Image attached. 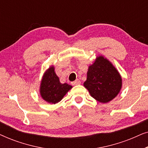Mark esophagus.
<instances>
[{
  "label": "esophagus",
  "mask_w": 148,
  "mask_h": 148,
  "mask_svg": "<svg viewBox=\"0 0 148 148\" xmlns=\"http://www.w3.org/2000/svg\"><path fill=\"white\" fill-rule=\"evenodd\" d=\"M81 84V82L79 79H76L75 82H71V84L73 86H76V85H79Z\"/></svg>",
  "instance_id": "esophagus-1"
}]
</instances>
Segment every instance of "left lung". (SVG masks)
Returning <instances> with one entry per match:
<instances>
[{
  "instance_id": "8db88e82",
  "label": "left lung",
  "mask_w": 148,
  "mask_h": 148,
  "mask_svg": "<svg viewBox=\"0 0 148 148\" xmlns=\"http://www.w3.org/2000/svg\"><path fill=\"white\" fill-rule=\"evenodd\" d=\"M84 86L98 102L107 103L116 97L122 87V79L112 63L102 56L89 66Z\"/></svg>"
}]
</instances>
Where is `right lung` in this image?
<instances>
[{"label":"right lung","instance_id":"obj_1","mask_svg":"<svg viewBox=\"0 0 148 148\" xmlns=\"http://www.w3.org/2000/svg\"><path fill=\"white\" fill-rule=\"evenodd\" d=\"M72 88L67 84H61L54 72V66H50L44 73L40 85V95L44 100L51 104L60 102L64 95Z\"/></svg>","mask_w":148,"mask_h":148}]
</instances>
